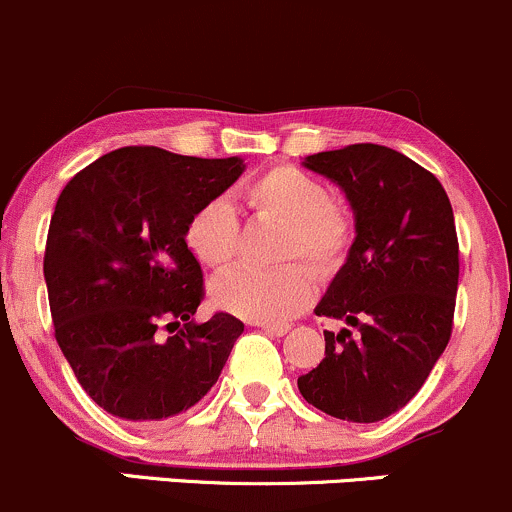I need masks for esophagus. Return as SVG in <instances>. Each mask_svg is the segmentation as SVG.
<instances>
[{
    "mask_svg": "<svg viewBox=\"0 0 512 512\" xmlns=\"http://www.w3.org/2000/svg\"><path fill=\"white\" fill-rule=\"evenodd\" d=\"M256 327H261L263 332L268 334H276V337H283V334L290 329V324L288 322H256Z\"/></svg>",
    "mask_w": 512,
    "mask_h": 512,
    "instance_id": "34e87169",
    "label": "esophagus"
}]
</instances>
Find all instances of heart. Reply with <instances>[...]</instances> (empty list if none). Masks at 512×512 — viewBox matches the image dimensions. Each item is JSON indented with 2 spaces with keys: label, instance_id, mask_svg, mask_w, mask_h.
Instances as JSON below:
<instances>
[{
  "label": "heart",
  "instance_id": "obj_1",
  "mask_svg": "<svg viewBox=\"0 0 512 512\" xmlns=\"http://www.w3.org/2000/svg\"><path fill=\"white\" fill-rule=\"evenodd\" d=\"M236 197L251 217L283 222L273 258L278 266H236L212 283V300L234 315L256 322H280L298 315L315 290L305 258L320 276H332L354 241L349 207L329 197L327 185L295 166H271L246 180ZM241 222L234 205L212 197L185 222V246L207 268H224L239 251Z\"/></svg>",
  "mask_w": 512,
  "mask_h": 512
}]
</instances>
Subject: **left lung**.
<instances>
[{
	"label": "left lung",
	"instance_id": "1",
	"mask_svg": "<svg viewBox=\"0 0 512 512\" xmlns=\"http://www.w3.org/2000/svg\"><path fill=\"white\" fill-rule=\"evenodd\" d=\"M305 166L334 180L354 210L349 258L315 310L354 332H324V359L298 388L327 415L378 422L415 398L452 337L454 212L430 170L388 146L322 151Z\"/></svg>",
	"mask_w": 512,
	"mask_h": 512
}]
</instances>
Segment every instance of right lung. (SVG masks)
<instances>
[{
    "mask_svg": "<svg viewBox=\"0 0 512 512\" xmlns=\"http://www.w3.org/2000/svg\"><path fill=\"white\" fill-rule=\"evenodd\" d=\"M241 170L236 156L124 146L60 192L43 256L56 342L109 415L168 420L217 383L244 322L229 312L190 320L205 280L185 246V222Z\"/></svg>",
    "mask_w": 512,
    "mask_h": 512,
    "instance_id": "1",
    "label": "right lung"
}]
</instances>
